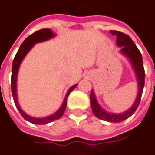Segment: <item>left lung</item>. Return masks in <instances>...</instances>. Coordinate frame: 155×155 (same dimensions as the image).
I'll return each instance as SVG.
<instances>
[{
  "label": "left lung",
  "instance_id": "8db88e82",
  "mask_svg": "<svg viewBox=\"0 0 155 155\" xmlns=\"http://www.w3.org/2000/svg\"><path fill=\"white\" fill-rule=\"evenodd\" d=\"M110 33L112 35L116 36V44L118 46L121 48L120 52L128 58L130 62L133 65V69L136 73L137 79L138 94L133 106L127 111L120 113V114H114V113L106 112L101 108V106L96 100L95 94L93 90L90 94V104H91L93 113L94 114L96 117H98L100 120H107L109 122H120L132 116L133 113L136 111V110L139 105L142 94H143V89L144 87L145 72L143 65L142 55L139 50L137 49V47L136 46V45L133 41V39L127 35L119 32V31L111 30L110 31Z\"/></svg>",
  "mask_w": 155,
  "mask_h": 155
}]
</instances>
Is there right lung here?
Returning <instances> with one entry per match:
<instances>
[{"mask_svg":"<svg viewBox=\"0 0 155 155\" xmlns=\"http://www.w3.org/2000/svg\"><path fill=\"white\" fill-rule=\"evenodd\" d=\"M55 35V34H53V32L50 28H43V29H40V30L35 32L34 34L29 35L22 42L21 46L19 48L18 51V53L15 55L13 62H12L11 85H12V93L13 100H14L15 104H16L17 108L18 110V111L20 112V114L22 115V117L26 120H28V121L33 123V124H47V123H50L51 121H54V120L60 119L62 116V115H63L64 111L66 110V107H67V101L68 95L78 86V84H75V85H73L72 87L69 88V90L67 93V95H66V98L64 100L63 103L61 104V108L57 111L54 113V114H52L51 116H47V117H44V118H35V117H32V116L27 115L26 113L21 109L18 102V95H17V78H18V72L19 67H20V64L22 62V61L25 57V55L28 53V51L32 49V47L35 45V44L48 40V39L53 38Z\"/></svg>","mask_w":155,"mask_h":155,"instance_id":"obj_1","label":"right lung"}]
</instances>
